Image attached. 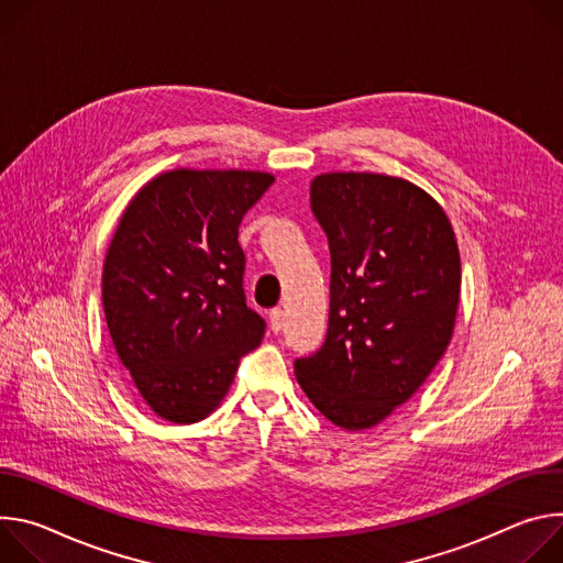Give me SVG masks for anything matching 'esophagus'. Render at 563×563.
Segmentation results:
<instances>
[{
  "mask_svg": "<svg viewBox=\"0 0 563 563\" xmlns=\"http://www.w3.org/2000/svg\"><path fill=\"white\" fill-rule=\"evenodd\" d=\"M268 320H271V329H273V333H279V331H282V327H284V310H282V308H273V310H271V316H268Z\"/></svg>",
  "mask_w": 563,
  "mask_h": 563,
  "instance_id": "34e87169",
  "label": "esophagus"
}]
</instances>
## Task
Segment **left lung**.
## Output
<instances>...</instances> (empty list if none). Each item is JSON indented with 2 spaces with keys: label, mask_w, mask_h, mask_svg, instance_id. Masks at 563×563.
<instances>
[{
  "label": "left lung",
  "mask_w": 563,
  "mask_h": 563,
  "mask_svg": "<svg viewBox=\"0 0 563 563\" xmlns=\"http://www.w3.org/2000/svg\"><path fill=\"white\" fill-rule=\"evenodd\" d=\"M329 239L324 344L295 360L299 387L331 422L368 429L405 405L443 357L461 260L450 219L405 178L335 172L310 183Z\"/></svg>",
  "instance_id": "1"
}]
</instances>
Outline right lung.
Segmentation results:
<instances>
[{"instance_id":"right-lung-1","label":"right lung","mask_w":563,"mask_h":563,"mask_svg":"<svg viewBox=\"0 0 563 563\" xmlns=\"http://www.w3.org/2000/svg\"><path fill=\"white\" fill-rule=\"evenodd\" d=\"M273 176L174 169L134 197L107 250L102 306L122 366L165 420L206 418L266 322L245 303L239 225Z\"/></svg>"}]
</instances>
